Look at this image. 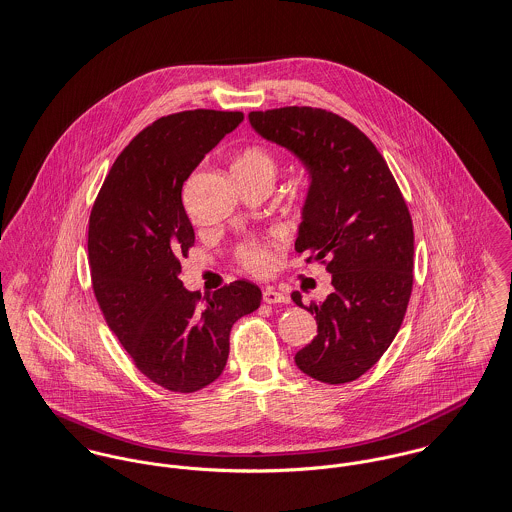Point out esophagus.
Masks as SVG:
<instances>
[{
	"mask_svg": "<svg viewBox=\"0 0 512 512\" xmlns=\"http://www.w3.org/2000/svg\"><path fill=\"white\" fill-rule=\"evenodd\" d=\"M263 301L267 305H285V303H289V295L281 293V291H275V289H265L263 291Z\"/></svg>",
	"mask_w": 512,
	"mask_h": 512,
	"instance_id": "obj_1",
	"label": "esophagus"
}]
</instances>
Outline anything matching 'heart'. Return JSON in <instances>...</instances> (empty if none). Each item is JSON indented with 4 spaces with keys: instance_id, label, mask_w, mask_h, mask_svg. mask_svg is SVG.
Here are the masks:
<instances>
[{
    "instance_id": "1",
    "label": "heart",
    "mask_w": 512,
    "mask_h": 512,
    "mask_svg": "<svg viewBox=\"0 0 512 512\" xmlns=\"http://www.w3.org/2000/svg\"><path fill=\"white\" fill-rule=\"evenodd\" d=\"M235 174L263 176L275 180L279 172L277 158L261 146L245 148L233 164ZM235 261L253 275H265L273 267V241L265 237H251L243 241L235 251Z\"/></svg>"
}]
</instances>
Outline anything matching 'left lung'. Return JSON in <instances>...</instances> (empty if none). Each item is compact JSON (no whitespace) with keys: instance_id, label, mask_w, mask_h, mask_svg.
<instances>
[{"instance_id":"obj_1","label":"left lung","mask_w":512,"mask_h":512,"mask_svg":"<svg viewBox=\"0 0 512 512\" xmlns=\"http://www.w3.org/2000/svg\"><path fill=\"white\" fill-rule=\"evenodd\" d=\"M267 140L295 152L310 190L295 251L332 273L334 291L316 314V336L295 354L318 382L366 374L394 342L413 287V223L402 190L374 142L350 120L312 106L249 112Z\"/></svg>"}]
</instances>
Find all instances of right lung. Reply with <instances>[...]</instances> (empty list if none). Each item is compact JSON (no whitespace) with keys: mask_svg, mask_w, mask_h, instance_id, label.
Returning a JSON list of instances; mask_svg holds the SVG:
<instances>
[{"mask_svg":"<svg viewBox=\"0 0 512 512\" xmlns=\"http://www.w3.org/2000/svg\"><path fill=\"white\" fill-rule=\"evenodd\" d=\"M241 120L209 108L154 120L114 160L89 217L93 291L108 328L148 380L178 394L221 376L233 324L261 305L245 279L207 299L178 279L196 241L184 182Z\"/></svg>","mask_w":512,"mask_h":512,"instance_id":"add662e5","label":"right lung"}]
</instances>
